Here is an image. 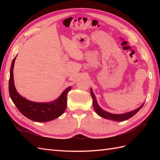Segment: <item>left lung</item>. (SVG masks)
<instances>
[{"instance_id":"1","label":"left lung","mask_w":160,"mask_h":160,"mask_svg":"<svg viewBox=\"0 0 160 160\" xmlns=\"http://www.w3.org/2000/svg\"><path fill=\"white\" fill-rule=\"evenodd\" d=\"M91 97L93 98V107L95 111H96V113L102 118L108 119V120H111L113 121H116V122H122V121L127 120L129 118H131V117L133 116L134 115L136 114L144 104V103H143L140 107H138L135 110H133L130 112H127V113H124L122 114H114V113H111L109 112L104 111L99 106V105H98L96 96H95V94L93 93L92 89H91Z\"/></svg>"}]
</instances>
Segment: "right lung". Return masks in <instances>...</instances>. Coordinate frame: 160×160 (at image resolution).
<instances>
[{
	"instance_id": "right-lung-1",
	"label": "right lung",
	"mask_w": 160,
	"mask_h": 160,
	"mask_svg": "<svg viewBox=\"0 0 160 160\" xmlns=\"http://www.w3.org/2000/svg\"><path fill=\"white\" fill-rule=\"evenodd\" d=\"M16 56L13 58L10 69L9 93L19 111L29 120L38 122L52 121L62 115L66 109L67 94L71 87H67L57 99L49 102H36L26 99L17 92L14 85L13 71Z\"/></svg>"
}]
</instances>
